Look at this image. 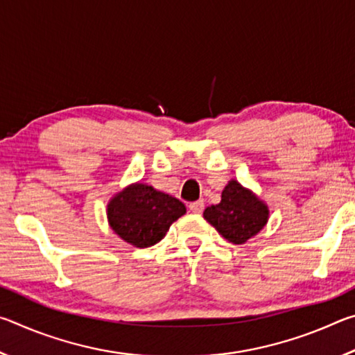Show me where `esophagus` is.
I'll use <instances>...</instances> for the list:
<instances>
[{
  "label": "esophagus",
  "instance_id": "obj_1",
  "mask_svg": "<svg viewBox=\"0 0 355 355\" xmlns=\"http://www.w3.org/2000/svg\"><path fill=\"white\" fill-rule=\"evenodd\" d=\"M203 208H205V203H203V200H197V202L189 203V209L192 213H202Z\"/></svg>",
  "mask_w": 355,
  "mask_h": 355
}]
</instances>
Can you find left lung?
Segmentation results:
<instances>
[{"label": "left lung", "instance_id": "1", "mask_svg": "<svg viewBox=\"0 0 355 355\" xmlns=\"http://www.w3.org/2000/svg\"><path fill=\"white\" fill-rule=\"evenodd\" d=\"M268 216V207L235 180L222 191L220 203L203 211V218L233 244H244L255 236L266 225Z\"/></svg>", "mask_w": 355, "mask_h": 355}]
</instances>
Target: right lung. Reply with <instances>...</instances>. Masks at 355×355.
<instances>
[{
    "label": "right lung",
    "instance_id": "1",
    "mask_svg": "<svg viewBox=\"0 0 355 355\" xmlns=\"http://www.w3.org/2000/svg\"><path fill=\"white\" fill-rule=\"evenodd\" d=\"M186 213L175 197L136 183L119 192L107 205L112 230L136 248H150L166 236L172 222Z\"/></svg>",
    "mask_w": 355,
    "mask_h": 355
}]
</instances>
